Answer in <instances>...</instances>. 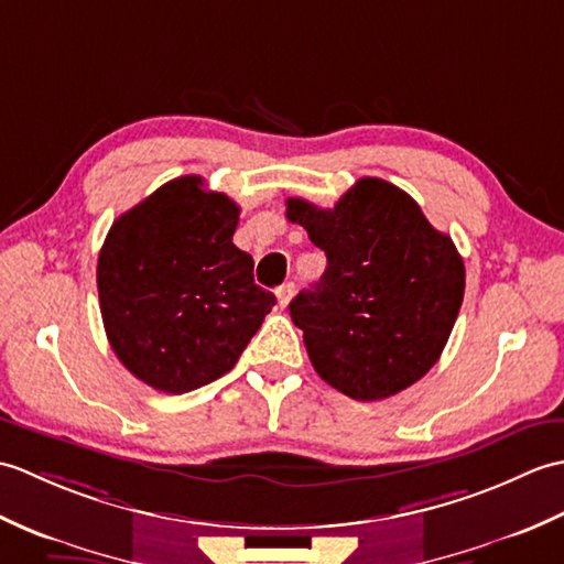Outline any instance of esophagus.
Wrapping results in <instances>:
<instances>
[{
	"label": "esophagus",
	"instance_id": "obj_1",
	"mask_svg": "<svg viewBox=\"0 0 564 564\" xmlns=\"http://www.w3.org/2000/svg\"><path fill=\"white\" fill-rule=\"evenodd\" d=\"M293 293H295V285L293 283H283L279 291H275V297H279V305L281 307H285L291 303V297H293Z\"/></svg>",
	"mask_w": 564,
	"mask_h": 564
}]
</instances>
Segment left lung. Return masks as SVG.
<instances>
[{"label":"left lung","mask_w":564,"mask_h":564,"mask_svg":"<svg viewBox=\"0 0 564 564\" xmlns=\"http://www.w3.org/2000/svg\"><path fill=\"white\" fill-rule=\"evenodd\" d=\"M327 254L313 291L293 297L319 378L354 400H386L424 378L446 346L465 293L463 257L416 200L382 178H358L334 208L285 200Z\"/></svg>","instance_id":"left-lung-1"}]
</instances>
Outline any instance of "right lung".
<instances>
[{"mask_svg":"<svg viewBox=\"0 0 564 564\" xmlns=\"http://www.w3.org/2000/svg\"><path fill=\"white\" fill-rule=\"evenodd\" d=\"M239 206L178 176L118 218L99 251V305L130 373L184 394L232 370L275 305L232 245Z\"/></svg>","mask_w":564,"mask_h":564,"instance_id":"add662e5","label":"right lung"}]
</instances>
